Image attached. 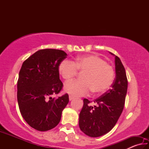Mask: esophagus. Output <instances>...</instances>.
<instances>
[{
    "mask_svg": "<svg viewBox=\"0 0 149 149\" xmlns=\"http://www.w3.org/2000/svg\"><path fill=\"white\" fill-rule=\"evenodd\" d=\"M74 99V97H73L72 95H69V100H72Z\"/></svg>",
    "mask_w": 149,
    "mask_h": 149,
    "instance_id": "1",
    "label": "esophagus"
}]
</instances>
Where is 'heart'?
I'll return each mask as SVG.
<instances>
[{
    "label": "heart",
    "mask_w": 149,
    "mask_h": 149,
    "mask_svg": "<svg viewBox=\"0 0 149 149\" xmlns=\"http://www.w3.org/2000/svg\"><path fill=\"white\" fill-rule=\"evenodd\" d=\"M78 71L84 72L83 80H74L65 84V92L75 97L87 95L93 91L102 94L109 89L115 78V71L112 65L102 58L94 54L77 57L75 61L64 60L60 62L58 72L67 81L72 80Z\"/></svg>",
    "instance_id": "obj_1"
}]
</instances>
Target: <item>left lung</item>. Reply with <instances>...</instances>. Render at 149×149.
I'll use <instances>...</instances> for the list:
<instances>
[{
  "mask_svg": "<svg viewBox=\"0 0 149 149\" xmlns=\"http://www.w3.org/2000/svg\"><path fill=\"white\" fill-rule=\"evenodd\" d=\"M115 66L116 78L112 87L94 100L97 105L91 106V101L84 99L79 125L80 130L89 137H98L109 132L117 123L123 110L127 79L124 66L117 56H115Z\"/></svg>",
  "mask_w": 149,
  "mask_h": 149,
  "instance_id": "8db88e82",
  "label": "left lung"
}]
</instances>
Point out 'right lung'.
<instances>
[{
	"instance_id": "1",
	"label": "right lung",
	"mask_w": 149,
	"mask_h": 149,
	"mask_svg": "<svg viewBox=\"0 0 149 149\" xmlns=\"http://www.w3.org/2000/svg\"><path fill=\"white\" fill-rule=\"evenodd\" d=\"M66 57L61 50L41 49L22 64L17 84V102L22 117L35 130L45 132L56 127L69 102L67 93L52 97L62 89L58 66Z\"/></svg>"
}]
</instances>
